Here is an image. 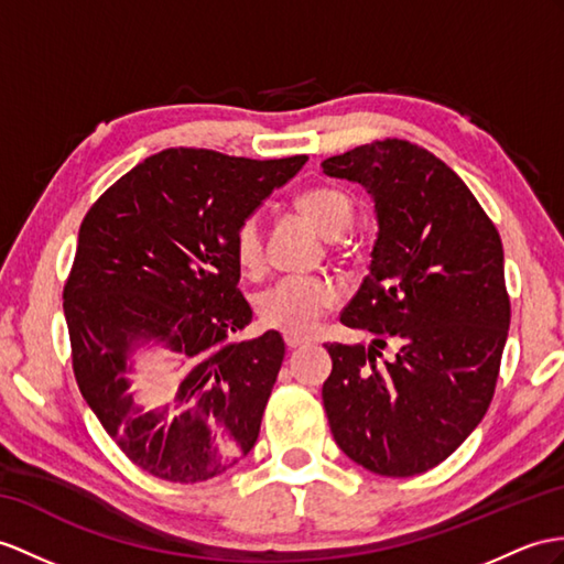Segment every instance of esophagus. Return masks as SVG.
<instances>
[{"mask_svg":"<svg viewBox=\"0 0 564 564\" xmlns=\"http://www.w3.org/2000/svg\"><path fill=\"white\" fill-rule=\"evenodd\" d=\"M308 337H301V335H284V345L290 349H296V347H304L308 345Z\"/></svg>","mask_w":564,"mask_h":564,"instance_id":"obj_1","label":"esophagus"}]
</instances>
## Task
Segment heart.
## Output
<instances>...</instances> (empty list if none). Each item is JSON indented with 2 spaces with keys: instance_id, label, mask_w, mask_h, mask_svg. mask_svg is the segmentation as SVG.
<instances>
[{
  "instance_id": "heart-1",
  "label": "heart",
  "mask_w": 564,
  "mask_h": 564,
  "mask_svg": "<svg viewBox=\"0 0 564 564\" xmlns=\"http://www.w3.org/2000/svg\"><path fill=\"white\" fill-rule=\"evenodd\" d=\"M299 210L327 239H337L354 223V203L333 186H313L296 198ZM231 253L243 272L263 268V227L258 213L239 219L231 237ZM337 290L318 274H290L256 296V313L263 325L286 335H306L335 306Z\"/></svg>"
}]
</instances>
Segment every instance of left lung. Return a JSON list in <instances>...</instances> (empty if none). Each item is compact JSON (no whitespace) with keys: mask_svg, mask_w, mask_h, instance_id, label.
<instances>
[{"mask_svg":"<svg viewBox=\"0 0 564 564\" xmlns=\"http://www.w3.org/2000/svg\"><path fill=\"white\" fill-rule=\"evenodd\" d=\"M321 167L364 184L380 225L370 272L339 315L373 345H325L329 431L364 469L416 476L469 437L496 394L512 315L502 241L469 186L416 143L373 141Z\"/></svg>","mask_w":564,"mask_h":564,"instance_id":"1","label":"left lung"}]
</instances>
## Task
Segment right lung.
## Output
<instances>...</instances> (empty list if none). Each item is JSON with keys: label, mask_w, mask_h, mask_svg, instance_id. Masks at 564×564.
<instances>
[{"label": "right lung", "mask_w": 564, "mask_h": 564, "mask_svg": "<svg viewBox=\"0 0 564 564\" xmlns=\"http://www.w3.org/2000/svg\"><path fill=\"white\" fill-rule=\"evenodd\" d=\"M306 160L170 148L117 178L80 223L64 284L74 376L109 437L150 476L200 484L258 441L284 341L274 329L235 339L253 311L231 237ZM141 336L185 361L176 417L143 415L126 394V356Z\"/></svg>", "instance_id": "add662e5"}]
</instances>
